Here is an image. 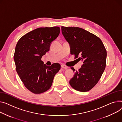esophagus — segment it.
<instances>
[{
  "label": "esophagus",
  "mask_w": 122,
  "mask_h": 122,
  "mask_svg": "<svg viewBox=\"0 0 122 122\" xmlns=\"http://www.w3.org/2000/svg\"><path fill=\"white\" fill-rule=\"evenodd\" d=\"M61 67H62V68L64 69H65V70H66V69H68V67L65 65H61Z\"/></svg>",
  "instance_id": "esophagus-1"
}]
</instances>
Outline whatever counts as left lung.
<instances>
[{"instance_id": "obj_1", "label": "left lung", "mask_w": 122, "mask_h": 122, "mask_svg": "<svg viewBox=\"0 0 122 122\" xmlns=\"http://www.w3.org/2000/svg\"><path fill=\"white\" fill-rule=\"evenodd\" d=\"M62 33L70 44L71 53L81 60V68L76 71L70 84L75 90L87 92L98 82L106 66L107 52L102 40L82 28L61 27ZM71 70L75 69L71 67Z\"/></svg>"}]
</instances>
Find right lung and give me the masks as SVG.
Wrapping results in <instances>:
<instances>
[{
	"instance_id": "right-lung-1",
	"label": "right lung",
	"mask_w": 122,
	"mask_h": 122,
	"mask_svg": "<svg viewBox=\"0 0 122 122\" xmlns=\"http://www.w3.org/2000/svg\"><path fill=\"white\" fill-rule=\"evenodd\" d=\"M60 31L58 26L38 28L21 37L15 46L14 59L16 71L24 86L34 94L47 91L61 68L59 63L47 66L41 60Z\"/></svg>"
}]
</instances>
